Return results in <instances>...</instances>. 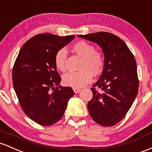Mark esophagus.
Here are the masks:
<instances>
[{
    "label": "esophagus",
    "mask_w": 152,
    "mask_h": 152,
    "mask_svg": "<svg viewBox=\"0 0 152 152\" xmlns=\"http://www.w3.org/2000/svg\"><path fill=\"white\" fill-rule=\"evenodd\" d=\"M73 90H74V92H75V93H80V88H73Z\"/></svg>",
    "instance_id": "1"
}]
</instances>
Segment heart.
Here are the masks:
<instances>
[{
	"label": "heart",
	"mask_w": 152,
	"mask_h": 152,
	"mask_svg": "<svg viewBox=\"0 0 152 152\" xmlns=\"http://www.w3.org/2000/svg\"><path fill=\"white\" fill-rule=\"evenodd\" d=\"M72 49L83 59L80 66L81 70L67 73L63 76L62 81L67 86L78 88L90 83L93 75H98L102 72L104 67V57L100 52L95 51L94 46L83 41L76 43ZM67 56V51L64 48L59 49L55 54L54 63L56 67L61 72L66 71Z\"/></svg>",
	"instance_id": "1"
}]
</instances>
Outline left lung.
<instances>
[{
    "label": "left lung",
    "instance_id": "1",
    "mask_svg": "<svg viewBox=\"0 0 152 152\" xmlns=\"http://www.w3.org/2000/svg\"><path fill=\"white\" fill-rule=\"evenodd\" d=\"M78 37L96 43L104 54L100 77L91 88L93 98L88 103L92 118L99 125L112 126L125 117L138 94L136 62L125 42L108 32H97Z\"/></svg>",
    "mask_w": 152,
    "mask_h": 152
}]
</instances>
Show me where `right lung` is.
Masks as SVG:
<instances>
[{
  "mask_svg": "<svg viewBox=\"0 0 152 152\" xmlns=\"http://www.w3.org/2000/svg\"><path fill=\"white\" fill-rule=\"evenodd\" d=\"M75 36L37 34L21 47L13 68V85L23 112L42 126L60 120L75 95L70 87L59 85L54 57Z\"/></svg>",
  "mask_w": 152,
  "mask_h": 152,
  "instance_id": "add662e5",
  "label": "right lung"
}]
</instances>
